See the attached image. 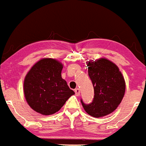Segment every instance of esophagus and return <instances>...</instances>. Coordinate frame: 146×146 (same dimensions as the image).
I'll return each mask as SVG.
<instances>
[{"label": "esophagus", "instance_id": "34e87169", "mask_svg": "<svg viewBox=\"0 0 146 146\" xmlns=\"http://www.w3.org/2000/svg\"><path fill=\"white\" fill-rule=\"evenodd\" d=\"M74 92H75V94L77 96H79L80 93V89L78 88H76L75 89H74Z\"/></svg>", "mask_w": 146, "mask_h": 146}]
</instances>
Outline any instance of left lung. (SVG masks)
Returning a JSON list of instances; mask_svg holds the SVG:
<instances>
[{
  "label": "left lung",
  "instance_id": "left-lung-1",
  "mask_svg": "<svg viewBox=\"0 0 146 146\" xmlns=\"http://www.w3.org/2000/svg\"><path fill=\"white\" fill-rule=\"evenodd\" d=\"M88 76L94 86L92 103L80 100L87 114L102 117L114 111L121 103L125 91V83L117 66L106 58L87 63Z\"/></svg>",
  "mask_w": 146,
  "mask_h": 146
}]
</instances>
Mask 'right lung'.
<instances>
[{
    "label": "right lung",
    "mask_w": 146,
    "mask_h": 146,
    "mask_svg": "<svg viewBox=\"0 0 146 146\" xmlns=\"http://www.w3.org/2000/svg\"><path fill=\"white\" fill-rule=\"evenodd\" d=\"M63 64L52 58L35 63L25 77L23 92L29 106L43 115L56 113L74 94L61 77Z\"/></svg>",
    "instance_id": "right-lung-1"
}]
</instances>
